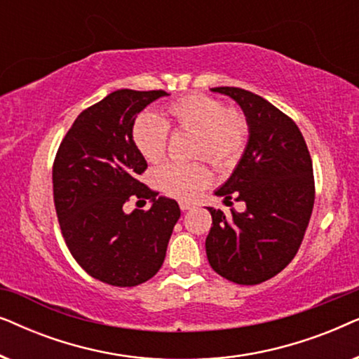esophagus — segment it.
<instances>
[{"mask_svg":"<svg viewBox=\"0 0 359 359\" xmlns=\"http://www.w3.org/2000/svg\"><path fill=\"white\" fill-rule=\"evenodd\" d=\"M193 208H194V204L189 203V201H180V209L183 210V212H186V210H189Z\"/></svg>","mask_w":359,"mask_h":359,"instance_id":"esophagus-1","label":"esophagus"}]
</instances>
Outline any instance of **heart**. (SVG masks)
Listing matches in <instances>:
<instances>
[{"label": "heart", "mask_w": 359, "mask_h": 359, "mask_svg": "<svg viewBox=\"0 0 359 359\" xmlns=\"http://www.w3.org/2000/svg\"><path fill=\"white\" fill-rule=\"evenodd\" d=\"M168 127L191 132L194 135L191 155L204 156L217 168L232 165L243 151L248 139V122L242 112L227 109L222 101L212 96L194 93L166 104L163 119L149 112L135 119L132 139L149 163L163 158ZM155 181L166 194L191 199L209 183L210 173L201 161H170L156 168Z\"/></svg>", "instance_id": "obj_1"}]
</instances>
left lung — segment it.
Listing matches in <instances>:
<instances>
[{"mask_svg": "<svg viewBox=\"0 0 359 359\" xmlns=\"http://www.w3.org/2000/svg\"><path fill=\"white\" fill-rule=\"evenodd\" d=\"M237 102L248 122V142L230 178L215 191L242 201L243 212L208 208L209 264L237 284H259L291 263L311 220L316 188L306 140L271 102L242 88H210Z\"/></svg>", "mask_w": 359, "mask_h": 359, "instance_id": "1", "label": "left lung"}]
</instances>
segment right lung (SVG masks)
<instances>
[{"label":"right lung","instance_id":"add662e5","mask_svg":"<svg viewBox=\"0 0 359 359\" xmlns=\"http://www.w3.org/2000/svg\"><path fill=\"white\" fill-rule=\"evenodd\" d=\"M165 91L117 90L76 117L53 163V201L67 247L100 281L132 287L154 278L181 210L140 183L147 161L132 139L135 117ZM130 197L150 198L149 211L127 215Z\"/></svg>","mask_w":359,"mask_h":359}]
</instances>
